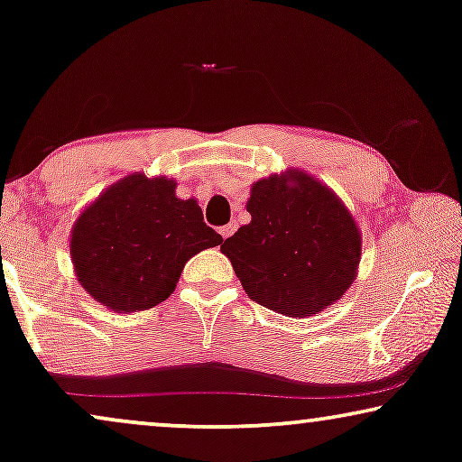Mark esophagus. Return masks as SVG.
<instances>
[{"label": "esophagus", "instance_id": "esophagus-1", "mask_svg": "<svg viewBox=\"0 0 462 462\" xmlns=\"http://www.w3.org/2000/svg\"><path fill=\"white\" fill-rule=\"evenodd\" d=\"M233 229H236V225H225V226H220L218 233L223 236V239H226L233 233Z\"/></svg>", "mask_w": 462, "mask_h": 462}]
</instances>
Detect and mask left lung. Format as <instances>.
Instances as JSON below:
<instances>
[{
  "mask_svg": "<svg viewBox=\"0 0 462 462\" xmlns=\"http://www.w3.org/2000/svg\"><path fill=\"white\" fill-rule=\"evenodd\" d=\"M252 220L220 245L252 300L288 318L337 302L356 277L362 237L349 210L305 172L252 187Z\"/></svg>",
  "mask_w": 462,
  "mask_h": 462,
  "instance_id": "obj_1",
  "label": "left lung"
}]
</instances>
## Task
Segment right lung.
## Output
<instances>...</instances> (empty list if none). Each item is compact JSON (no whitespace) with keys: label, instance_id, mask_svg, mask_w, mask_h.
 <instances>
[{"label":"right lung","instance_id":"1","mask_svg":"<svg viewBox=\"0 0 462 462\" xmlns=\"http://www.w3.org/2000/svg\"><path fill=\"white\" fill-rule=\"evenodd\" d=\"M176 182L132 174L78 218L71 237L84 290L113 311H144L174 292L185 263L223 244L195 199H179Z\"/></svg>","mask_w":462,"mask_h":462}]
</instances>
